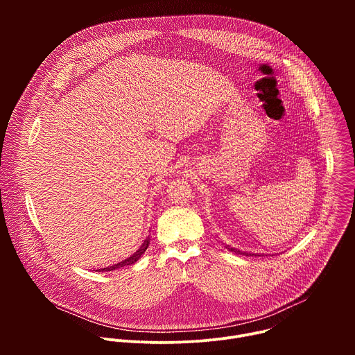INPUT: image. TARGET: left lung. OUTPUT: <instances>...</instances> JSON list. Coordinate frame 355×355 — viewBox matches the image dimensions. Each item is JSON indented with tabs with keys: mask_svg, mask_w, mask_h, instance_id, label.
<instances>
[{
	"mask_svg": "<svg viewBox=\"0 0 355 355\" xmlns=\"http://www.w3.org/2000/svg\"><path fill=\"white\" fill-rule=\"evenodd\" d=\"M227 248L230 250V251H233V252H236V254H240V256H252V254H250V252H245V251H241V250H237V248H233V247H229L227 245Z\"/></svg>",
	"mask_w": 355,
	"mask_h": 355,
	"instance_id": "left-lung-1",
	"label": "left lung"
}]
</instances>
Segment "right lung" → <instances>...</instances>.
<instances>
[{
    "instance_id": "add662e5",
    "label": "right lung",
    "mask_w": 355,
    "mask_h": 355,
    "mask_svg": "<svg viewBox=\"0 0 355 355\" xmlns=\"http://www.w3.org/2000/svg\"><path fill=\"white\" fill-rule=\"evenodd\" d=\"M148 244H150V240L148 239H146L144 240V243L140 245V248L135 252V254H132L129 259H126V260H123V261H121V263H118V264H114V266H110V267H107V268H101V270H96V271H114V270H118V268H122V267H126V266H130V264H135L140 257H141V254L143 252L147 250V247H148Z\"/></svg>"
}]
</instances>
